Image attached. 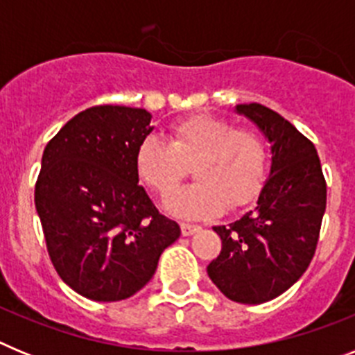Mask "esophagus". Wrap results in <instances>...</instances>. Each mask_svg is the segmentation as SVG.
<instances>
[{
    "label": "esophagus",
    "mask_w": 355,
    "mask_h": 355,
    "mask_svg": "<svg viewBox=\"0 0 355 355\" xmlns=\"http://www.w3.org/2000/svg\"><path fill=\"white\" fill-rule=\"evenodd\" d=\"M199 225H193V224H181V234L183 236H192L193 233L199 231Z\"/></svg>",
    "instance_id": "obj_1"
}]
</instances>
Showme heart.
I'll list each match as a JSON object with an SVG mask.
<instances>
[{"instance_id": "heart-1", "label": "heart", "mask_w": 355, "mask_h": 355, "mask_svg": "<svg viewBox=\"0 0 355 355\" xmlns=\"http://www.w3.org/2000/svg\"><path fill=\"white\" fill-rule=\"evenodd\" d=\"M140 180L158 196L180 187L192 165L196 183L167 200L168 211L184 218H209L227 206L250 205L261 192L268 168L265 140L252 130L213 115H193L172 126L171 140L147 137L137 149Z\"/></svg>"}]
</instances>
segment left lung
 <instances>
[{
	"instance_id": "8db88e82",
	"label": "left lung",
	"mask_w": 355,
	"mask_h": 355,
	"mask_svg": "<svg viewBox=\"0 0 355 355\" xmlns=\"http://www.w3.org/2000/svg\"><path fill=\"white\" fill-rule=\"evenodd\" d=\"M234 110L272 144L270 174L252 211L213 227L222 250L208 275L227 299L263 304L293 286L311 263L327 184L315 146L291 122L259 103Z\"/></svg>"
}]
</instances>
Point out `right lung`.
Masks as SVG:
<instances>
[{
    "label": "right lung",
    "mask_w": 355,
    "mask_h": 355,
    "mask_svg": "<svg viewBox=\"0 0 355 355\" xmlns=\"http://www.w3.org/2000/svg\"><path fill=\"white\" fill-rule=\"evenodd\" d=\"M130 106H92L44 149L35 208L55 270L97 302L124 300L155 275L181 234L139 184L135 156L155 128Z\"/></svg>",
    "instance_id": "right-lung-1"
}]
</instances>
